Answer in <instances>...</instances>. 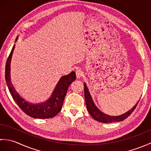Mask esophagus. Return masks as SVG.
I'll return each instance as SVG.
<instances>
[{"label": "esophagus", "mask_w": 151, "mask_h": 151, "mask_svg": "<svg viewBox=\"0 0 151 151\" xmlns=\"http://www.w3.org/2000/svg\"><path fill=\"white\" fill-rule=\"evenodd\" d=\"M83 71L81 69V68H78L76 69V78H80L81 77H82V76H83Z\"/></svg>", "instance_id": "obj_1"}]
</instances>
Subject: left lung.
Returning <instances> with one entry per match:
<instances>
[{
	"label": "left lung",
	"mask_w": 151,
	"mask_h": 151,
	"mask_svg": "<svg viewBox=\"0 0 151 151\" xmlns=\"http://www.w3.org/2000/svg\"><path fill=\"white\" fill-rule=\"evenodd\" d=\"M84 97H85L86 107H87L88 111H89V114L91 115V116L96 121H98L99 122H101V123H104L123 121L132 113L133 111L135 110L136 107L137 106V105L139 101V100L137 101L136 104L134 106L131 110L128 111L125 114L119 115V116H110V115H108L102 113V111H101L97 107H96V106L95 105L93 101L91 95L89 93V90L86 84H84Z\"/></svg>",
	"instance_id": "obj_1"
}]
</instances>
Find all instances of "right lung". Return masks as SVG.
<instances>
[{"instance_id":"add662e5","label":"right lung","mask_w":151,"mask_h":151,"mask_svg":"<svg viewBox=\"0 0 151 151\" xmlns=\"http://www.w3.org/2000/svg\"><path fill=\"white\" fill-rule=\"evenodd\" d=\"M15 45L13 47L11 52L6 61L5 68V78L9 93L18 106L27 115L33 118L48 119L51 118L59 113L62 110L64 99L67 94V89L71 83L75 81L76 74L72 71L69 74L63 76L58 82L51 97L46 102L41 104H31L22 99L16 91L12 84L10 78V63Z\"/></svg>"}]
</instances>
